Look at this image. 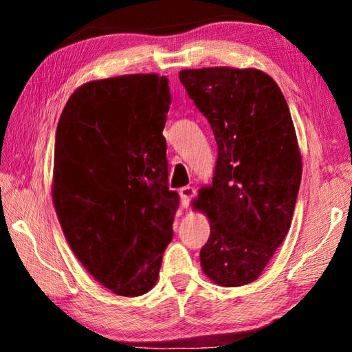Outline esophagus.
<instances>
[{
    "mask_svg": "<svg viewBox=\"0 0 352 352\" xmlns=\"http://www.w3.org/2000/svg\"><path fill=\"white\" fill-rule=\"evenodd\" d=\"M195 195V189L192 186H184L180 189V199H182V204L184 208H188L190 200H192V197Z\"/></svg>",
    "mask_w": 352,
    "mask_h": 352,
    "instance_id": "1",
    "label": "esophagus"
}]
</instances>
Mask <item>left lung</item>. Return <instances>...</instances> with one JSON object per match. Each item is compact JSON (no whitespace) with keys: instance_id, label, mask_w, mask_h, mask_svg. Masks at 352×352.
Here are the masks:
<instances>
[{"instance_id":"obj_1","label":"left lung","mask_w":352,"mask_h":352,"mask_svg":"<svg viewBox=\"0 0 352 352\" xmlns=\"http://www.w3.org/2000/svg\"><path fill=\"white\" fill-rule=\"evenodd\" d=\"M178 77L217 142L212 184L194 201L211 228L201 270L239 287L259 278L290 230L302 172L294 121L278 83L261 69H182Z\"/></svg>"}]
</instances>
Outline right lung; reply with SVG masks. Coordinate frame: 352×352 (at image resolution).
<instances>
[{
    "label": "right lung",
    "instance_id": "right-lung-1",
    "mask_svg": "<svg viewBox=\"0 0 352 352\" xmlns=\"http://www.w3.org/2000/svg\"><path fill=\"white\" fill-rule=\"evenodd\" d=\"M168 79L126 74L71 94L56 133L52 201L69 248L113 294H147L172 241L178 194L168 186Z\"/></svg>",
    "mask_w": 352,
    "mask_h": 352
}]
</instances>
